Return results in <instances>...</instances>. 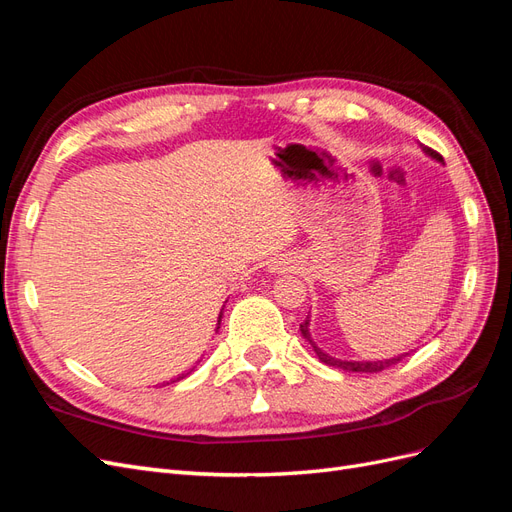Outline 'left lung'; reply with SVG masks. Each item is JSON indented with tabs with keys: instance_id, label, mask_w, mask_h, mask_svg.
I'll use <instances>...</instances> for the list:
<instances>
[{
	"instance_id": "obj_1",
	"label": "left lung",
	"mask_w": 512,
	"mask_h": 512,
	"mask_svg": "<svg viewBox=\"0 0 512 512\" xmlns=\"http://www.w3.org/2000/svg\"><path fill=\"white\" fill-rule=\"evenodd\" d=\"M421 147H423V145H421ZM423 153H425V156H429L431 160H436V162H442V164H444L440 153H436L433 149L423 147ZM301 335H303L305 342L314 348L316 356H318V359H320L324 365H331V367L344 369V371H365V374H376V371H382V369H386V367H391V365L399 363V361L404 359V356L408 354V352H404V354H399V356H393V359H382V361H344V359H335V356H331V354L324 352L322 348H318V344L312 339V333H309V316H307L305 322L301 324Z\"/></svg>"
}]
</instances>
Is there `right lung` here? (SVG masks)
I'll list each match as a JSON object with an SVG mask.
<instances>
[{
	"label": "right lung",
	"instance_id": "obj_1",
	"mask_svg": "<svg viewBox=\"0 0 512 512\" xmlns=\"http://www.w3.org/2000/svg\"><path fill=\"white\" fill-rule=\"evenodd\" d=\"M222 309H224V307H222ZM218 329H220V320H218ZM181 378H185V376H179L177 380H181Z\"/></svg>",
	"mask_w": 512,
	"mask_h": 512
}]
</instances>
